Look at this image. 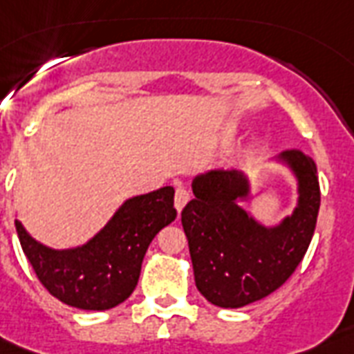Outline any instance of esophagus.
Listing matches in <instances>:
<instances>
[{
	"mask_svg": "<svg viewBox=\"0 0 354 354\" xmlns=\"http://www.w3.org/2000/svg\"><path fill=\"white\" fill-rule=\"evenodd\" d=\"M188 199H190V194L185 188H177V192H175V208H177V212H180L185 208Z\"/></svg>",
	"mask_w": 354,
	"mask_h": 354,
	"instance_id": "obj_1",
	"label": "esophagus"
}]
</instances>
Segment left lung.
I'll return each instance as SVG.
<instances>
[{
    "mask_svg": "<svg viewBox=\"0 0 354 354\" xmlns=\"http://www.w3.org/2000/svg\"><path fill=\"white\" fill-rule=\"evenodd\" d=\"M297 179V207L266 227L238 201L249 197V179L238 169H210L192 180V199L180 214L196 286L212 305L240 308L264 299L288 281L305 257L319 212L316 162L303 151H282Z\"/></svg>",
    "mask_w": 354,
    "mask_h": 354,
    "instance_id": "8db88e82",
    "label": "left lung"
}]
</instances>
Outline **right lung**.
<instances>
[{
    "label": "right lung",
    "instance_id": "obj_1",
    "mask_svg": "<svg viewBox=\"0 0 354 354\" xmlns=\"http://www.w3.org/2000/svg\"><path fill=\"white\" fill-rule=\"evenodd\" d=\"M174 194V186H164L131 197L92 240L73 249L37 242L18 220L16 232L49 294L81 310H109L133 294L149 243L175 220Z\"/></svg>",
    "mask_w": 354,
    "mask_h": 354
}]
</instances>
